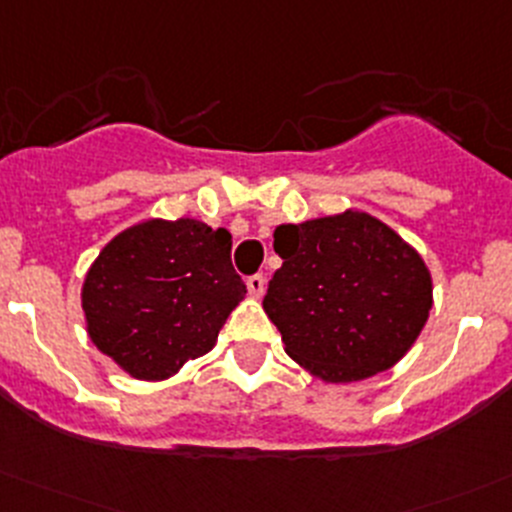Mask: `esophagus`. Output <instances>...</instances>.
Instances as JSON below:
<instances>
[{
    "mask_svg": "<svg viewBox=\"0 0 512 512\" xmlns=\"http://www.w3.org/2000/svg\"><path fill=\"white\" fill-rule=\"evenodd\" d=\"M246 286H248V294L256 296V299H259V296H264V291H266V279H264V274L248 276Z\"/></svg>",
    "mask_w": 512,
    "mask_h": 512,
    "instance_id": "34e87169",
    "label": "esophagus"
}]
</instances>
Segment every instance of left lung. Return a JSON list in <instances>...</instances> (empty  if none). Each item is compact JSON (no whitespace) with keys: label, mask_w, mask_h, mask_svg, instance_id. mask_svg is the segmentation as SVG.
<instances>
[{"label":"left lung","mask_w":512,"mask_h":512,"mask_svg":"<svg viewBox=\"0 0 512 512\" xmlns=\"http://www.w3.org/2000/svg\"><path fill=\"white\" fill-rule=\"evenodd\" d=\"M281 256L264 311L286 354L324 382L384 372L420 337L432 309L425 261L389 226L359 211L274 231Z\"/></svg>","instance_id":"obj_1"}]
</instances>
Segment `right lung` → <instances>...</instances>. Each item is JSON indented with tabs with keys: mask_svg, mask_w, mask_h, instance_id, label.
Returning <instances> with one entry per match:
<instances>
[{
	"mask_svg": "<svg viewBox=\"0 0 512 512\" xmlns=\"http://www.w3.org/2000/svg\"><path fill=\"white\" fill-rule=\"evenodd\" d=\"M243 294L226 228L145 221L102 248L82 286V309L102 354L135 379L158 382L211 352Z\"/></svg>",
	"mask_w": 512,
	"mask_h": 512,
	"instance_id": "obj_1",
	"label": "right lung"
}]
</instances>
